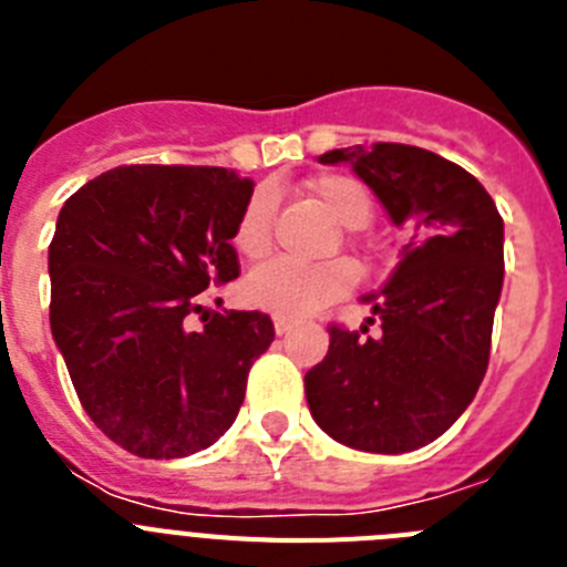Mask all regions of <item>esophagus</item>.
<instances>
[{
    "label": "esophagus",
    "instance_id": "obj_1",
    "mask_svg": "<svg viewBox=\"0 0 567 567\" xmlns=\"http://www.w3.org/2000/svg\"><path fill=\"white\" fill-rule=\"evenodd\" d=\"M272 323H275V334H287L289 332V320L287 318H280V315H275Z\"/></svg>",
    "mask_w": 567,
    "mask_h": 567
}]
</instances>
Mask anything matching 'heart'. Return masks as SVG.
Returning <instances> with one entry per match:
<instances>
[{
	"mask_svg": "<svg viewBox=\"0 0 567 567\" xmlns=\"http://www.w3.org/2000/svg\"><path fill=\"white\" fill-rule=\"evenodd\" d=\"M307 195L340 227H363L372 218V193L346 173H320L303 184ZM235 252L258 260L272 249V198L269 193L252 195L238 213L229 233ZM358 272L349 260L298 264L292 258H275L255 267L244 278L240 295L249 307L267 309L280 318H309L323 307L352 292Z\"/></svg>",
	"mask_w": 567,
	"mask_h": 567,
	"instance_id": "obj_1",
	"label": "heart"
}]
</instances>
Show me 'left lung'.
Wrapping results in <instances>:
<instances>
[{
	"label": "left lung",
	"instance_id": "obj_1",
	"mask_svg": "<svg viewBox=\"0 0 567 567\" xmlns=\"http://www.w3.org/2000/svg\"><path fill=\"white\" fill-rule=\"evenodd\" d=\"M318 162L352 164L412 240L380 295H365L380 338L329 327L327 358L303 378L309 412L360 452H414L468 409L488 369L503 215L474 175L432 150L354 144Z\"/></svg>",
	"mask_w": 567,
	"mask_h": 567
}]
</instances>
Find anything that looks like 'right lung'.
Here are the masks:
<instances>
[{
	"mask_svg": "<svg viewBox=\"0 0 567 567\" xmlns=\"http://www.w3.org/2000/svg\"><path fill=\"white\" fill-rule=\"evenodd\" d=\"M252 178L224 167L122 164L70 195L50 240V329L93 423L144 460L227 432L275 340L264 312H209L240 275L229 233ZM202 313L205 327L189 330Z\"/></svg>",
	"mask_w": 567,
	"mask_h": 567,
	"instance_id": "obj_1",
	"label": "right lung"
}]
</instances>
